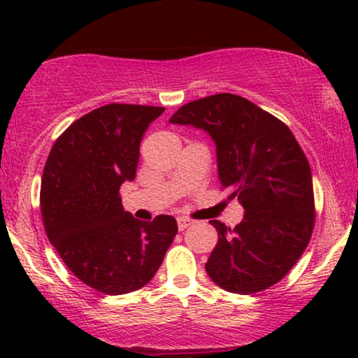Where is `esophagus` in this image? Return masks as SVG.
Wrapping results in <instances>:
<instances>
[{
	"label": "esophagus",
	"mask_w": 358,
	"mask_h": 358,
	"mask_svg": "<svg viewBox=\"0 0 358 358\" xmlns=\"http://www.w3.org/2000/svg\"><path fill=\"white\" fill-rule=\"evenodd\" d=\"M194 222L190 218H185V217H178V228H179V231H184L185 228L187 227H190V224H192Z\"/></svg>",
	"instance_id": "obj_1"
}]
</instances>
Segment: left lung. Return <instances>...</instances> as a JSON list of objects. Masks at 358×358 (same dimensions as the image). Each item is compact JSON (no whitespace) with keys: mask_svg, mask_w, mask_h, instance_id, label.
Listing matches in <instances>:
<instances>
[{"mask_svg":"<svg viewBox=\"0 0 358 358\" xmlns=\"http://www.w3.org/2000/svg\"><path fill=\"white\" fill-rule=\"evenodd\" d=\"M169 122L207 131L217 146L220 184L246 212L233 229L210 222L218 243L205 264L208 277L241 295L275 285L301 257L315 227L311 169L290 129L229 92L189 102Z\"/></svg>","mask_w":358,"mask_h":358,"instance_id":"8db88e82","label":"left lung"}]
</instances>
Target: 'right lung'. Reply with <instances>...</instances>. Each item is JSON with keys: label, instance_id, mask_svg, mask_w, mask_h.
<instances>
[{"label": "right lung", "instance_id": "right-lung-1", "mask_svg": "<svg viewBox=\"0 0 358 358\" xmlns=\"http://www.w3.org/2000/svg\"><path fill=\"white\" fill-rule=\"evenodd\" d=\"M163 112L102 106L58 136L43 168L41 210L48 241L81 282L106 295L145 287L178 234L174 217L140 222L119 197L120 185L135 179L143 134Z\"/></svg>", "mask_w": 358, "mask_h": 358}]
</instances>
